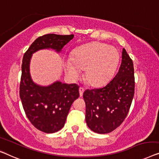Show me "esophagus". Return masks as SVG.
Here are the masks:
<instances>
[{
  "label": "esophagus",
  "instance_id": "esophagus-1",
  "mask_svg": "<svg viewBox=\"0 0 159 159\" xmlns=\"http://www.w3.org/2000/svg\"><path fill=\"white\" fill-rule=\"evenodd\" d=\"M79 92H80V95L82 97V95H83V93L84 92V89L83 88V87H80Z\"/></svg>",
  "mask_w": 159,
  "mask_h": 159
}]
</instances>
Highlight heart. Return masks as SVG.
<instances>
[{
  "label": "heart",
  "mask_w": 159,
  "mask_h": 159,
  "mask_svg": "<svg viewBox=\"0 0 159 159\" xmlns=\"http://www.w3.org/2000/svg\"><path fill=\"white\" fill-rule=\"evenodd\" d=\"M118 51L102 43L83 45L75 49L72 60L67 59L64 69L69 76L77 77L80 70H84V77L92 87H101L111 80L119 63Z\"/></svg>",
  "instance_id": "obj_1"
}]
</instances>
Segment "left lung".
<instances>
[{"instance_id":"8db88e82","label":"left lung","mask_w":159,"mask_h":159,"mask_svg":"<svg viewBox=\"0 0 159 159\" xmlns=\"http://www.w3.org/2000/svg\"><path fill=\"white\" fill-rule=\"evenodd\" d=\"M134 89L133 63L123 48L121 64L113 79L103 87L87 89L83 94L89 128L100 134L116 129L127 116Z\"/></svg>"}]
</instances>
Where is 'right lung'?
<instances>
[{
    "label": "right lung",
    "instance_id": "right-lung-1",
    "mask_svg": "<svg viewBox=\"0 0 159 159\" xmlns=\"http://www.w3.org/2000/svg\"><path fill=\"white\" fill-rule=\"evenodd\" d=\"M74 38V35L49 34L32 43L24 55L20 83V98L27 118L42 132L53 133L64 127L72 102L79 98V86L57 81L48 86L36 84L30 74L32 54L41 49H52L57 53Z\"/></svg>",
    "mask_w": 159,
    "mask_h": 159
}]
</instances>
